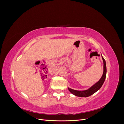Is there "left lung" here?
Here are the masks:
<instances>
[{"instance_id":"left-lung-1","label":"left lung","mask_w":124,"mask_h":124,"mask_svg":"<svg viewBox=\"0 0 124 124\" xmlns=\"http://www.w3.org/2000/svg\"><path fill=\"white\" fill-rule=\"evenodd\" d=\"M102 58L103 61V73L102 74V76L101 77L99 81L98 82H97V83L93 86H92L91 88H89L87 90H85V91H76V90H74L68 87L69 91L71 93H72L74 95L78 97H87L93 94V93H96L97 91H98L101 87V86H102L105 81V79H106L107 74V67L106 61H105L102 56Z\"/></svg>"}]
</instances>
